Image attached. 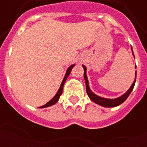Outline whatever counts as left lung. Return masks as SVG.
Returning a JSON list of instances; mask_svg holds the SVG:
<instances>
[{
    "mask_svg": "<svg viewBox=\"0 0 147 147\" xmlns=\"http://www.w3.org/2000/svg\"><path fill=\"white\" fill-rule=\"evenodd\" d=\"M131 50H132V48H131ZM132 53L134 55V53L132 51ZM83 69H84V80H85V83H86V93H87V95L89 96V98H90V100H92L93 102H95L98 105H102V106H104V107H115V106H117V105L122 104L127 98V97L130 95L131 92L132 91L133 88H134V86H135V83H136V79H135V81L133 82L132 85L130 87L129 90L127 91L124 94H123L122 96H120L119 98L115 99H107L104 98H101L99 96L96 95L95 94L90 90L89 87V83H88V80H87V77H86V67L83 65Z\"/></svg>",
    "mask_w": 147,
    "mask_h": 147,
    "instance_id": "1",
    "label": "left lung"
}]
</instances>
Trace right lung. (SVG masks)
Wrapping results in <instances>:
<instances>
[{"instance_id": "add662e5", "label": "right lung", "mask_w": 147, "mask_h": 147, "mask_svg": "<svg viewBox=\"0 0 147 147\" xmlns=\"http://www.w3.org/2000/svg\"><path fill=\"white\" fill-rule=\"evenodd\" d=\"M74 66H75V64H72V65H71L70 67L67 68V71H66V74H65V76H64V80H63V81H62L61 86H60V88H59V90H58L57 93L56 94V95H55L54 97H53V98L49 101V102H47L45 105H42V106L39 107V108H45V107H49V106H51V105H54V104H56V103L58 102V100H59V98H60V96L61 95V94H62V92H63V86H64V83H65V81H66V80H67V78L68 77V76H69L71 71V69H72V67H73Z\"/></svg>"}]
</instances>
